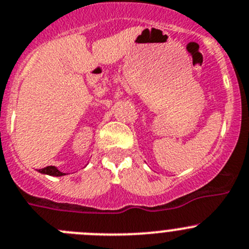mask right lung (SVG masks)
I'll use <instances>...</instances> for the list:
<instances>
[{
	"label": "right lung",
	"mask_w": 249,
	"mask_h": 249,
	"mask_svg": "<svg viewBox=\"0 0 249 249\" xmlns=\"http://www.w3.org/2000/svg\"><path fill=\"white\" fill-rule=\"evenodd\" d=\"M39 172H41V174L50 175V176H57V177L66 175V174H62L61 171H58L55 166H46V167H44V169H40Z\"/></svg>",
	"instance_id": "obj_1"
}]
</instances>
